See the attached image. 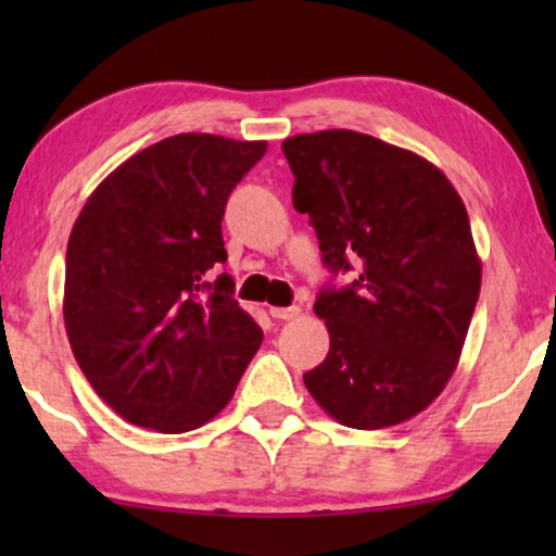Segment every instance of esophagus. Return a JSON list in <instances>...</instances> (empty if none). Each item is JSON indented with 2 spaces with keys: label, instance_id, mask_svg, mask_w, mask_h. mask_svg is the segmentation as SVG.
<instances>
[{
  "label": "esophagus",
  "instance_id": "1",
  "mask_svg": "<svg viewBox=\"0 0 556 556\" xmlns=\"http://www.w3.org/2000/svg\"><path fill=\"white\" fill-rule=\"evenodd\" d=\"M270 316L278 318V321H293V318L301 316V306H278V308H270Z\"/></svg>",
  "mask_w": 556,
  "mask_h": 556
}]
</instances>
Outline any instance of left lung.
Segmentation results:
<instances>
[{
  "instance_id": "8db88e82",
  "label": "left lung",
  "mask_w": 556,
  "mask_h": 556,
  "mask_svg": "<svg viewBox=\"0 0 556 556\" xmlns=\"http://www.w3.org/2000/svg\"><path fill=\"white\" fill-rule=\"evenodd\" d=\"M283 154L324 263L359 273L318 293L331 346L306 390L346 428L405 422L453 377L481 293L466 204L428 159L349 128L291 136Z\"/></svg>"
}]
</instances>
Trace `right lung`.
Here are the masks:
<instances>
[{
  "label": "right lung",
  "instance_id": "right-lung-1",
  "mask_svg": "<svg viewBox=\"0 0 556 556\" xmlns=\"http://www.w3.org/2000/svg\"><path fill=\"white\" fill-rule=\"evenodd\" d=\"M268 143L177 134L126 159L83 204L65 255V331L105 405L187 432L235 394L263 331L232 299L223 215Z\"/></svg>",
  "mask_w": 556,
  "mask_h": 556
}]
</instances>
